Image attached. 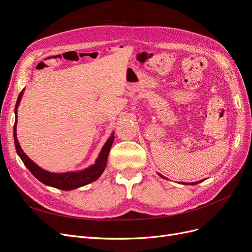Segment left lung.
<instances>
[{"label":"left lung","instance_id":"obj_1","mask_svg":"<svg viewBox=\"0 0 252 252\" xmlns=\"http://www.w3.org/2000/svg\"><path fill=\"white\" fill-rule=\"evenodd\" d=\"M158 175H159V177H161V178H164L162 174H159V173H158ZM164 179H166V178H164ZM200 182H203V181H199V182H194V183H187V184H188V185H195V184H199V183H200ZM183 184H186V183H183Z\"/></svg>","mask_w":252,"mask_h":252}]
</instances>
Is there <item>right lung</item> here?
<instances>
[{"label": "right lung", "instance_id": "1", "mask_svg": "<svg viewBox=\"0 0 252 252\" xmlns=\"http://www.w3.org/2000/svg\"><path fill=\"white\" fill-rule=\"evenodd\" d=\"M24 94V89L21 91V94L18 96V101L16 104V108H14V112H16V122H14L13 126V139H14V145H16L17 154L21 158V159L24 163V165L27 167L28 170L32 172L34 177L42 182L43 184L55 187L61 190H72L77 189L82 186H85L89 183H93L96 181L101 177V174L105 170L106 163H107V158L109 151L111 148V145L114 140V135L112 134L109 136L107 142L105 143L103 146L100 155H98L96 161L94 165H91L88 168L81 170V171H70V172H63V173H53L49 172L41 168L40 166H37L33 161L30 159L24 151L22 150L20 143L17 138V122H18V107L21 102V98Z\"/></svg>", "mask_w": 252, "mask_h": 252}]
</instances>
